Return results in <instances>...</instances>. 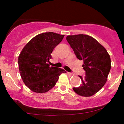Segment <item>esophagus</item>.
I'll return each instance as SVG.
<instances>
[{"mask_svg":"<svg viewBox=\"0 0 124 124\" xmlns=\"http://www.w3.org/2000/svg\"><path fill=\"white\" fill-rule=\"evenodd\" d=\"M67 74H68V75H70V76H71L74 75V74H72V73H70V72H67Z\"/></svg>","mask_w":124,"mask_h":124,"instance_id":"1","label":"esophagus"}]
</instances>
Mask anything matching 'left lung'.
<instances>
[{
  "instance_id": "1",
  "label": "left lung",
  "mask_w": 124,
  "mask_h": 124,
  "mask_svg": "<svg viewBox=\"0 0 124 124\" xmlns=\"http://www.w3.org/2000/svg\"><path fill=\"white\" fill-rule=\"evenodd\" d=\"M67 41L76 57L83 60L85 76H79L82 85L73 90L83 97H90L103 87L111 68V60L106 49L92 37L85 34L68 36Z\"/></svg>"
}]
</instances>
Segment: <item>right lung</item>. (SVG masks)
<instances>
[{
	"instance_id": "1",
	"label": "right lung",
	"mask_w": 124,
	"mask_h": 124,
	"mask_svg": "<svg viewBox=\"0 0 124 124\" xmlns=\"http://www.w3.org/2000/svg\"><path fill=\"white\" fill-rule=\"evenodd\" d=\"M64 35L53 32L39 34L25 46L18 57L20 75L25 85L35 93H44L56 85L63 69L49 67L51 53Z\"/></svg>"
}]
</instances>
